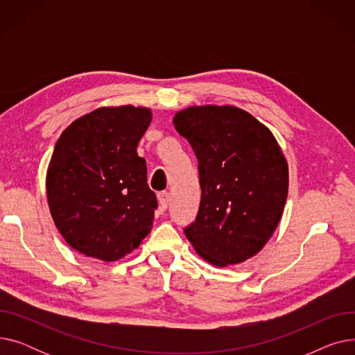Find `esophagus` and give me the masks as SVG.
<instances>
[{
  "label": "esophagus",
  "instance_id": "obj_1",
  "mask_svg": "<svg viewBox=\"0 0 355 355\" xmlns=\"http://www.w3.org/2000/svg\"><path fill=\"white\" fill-rule=\"evenodd\" d=\"M158 201H159L161 209L165 210L168 207V202H170V193H166V191L158 193Z\"/></svg>",
  "mask_w": 355,
  "mask_h": 355
}]
</instances>
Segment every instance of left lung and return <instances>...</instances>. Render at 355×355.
Here are the masks:
<instances>
[{"instance_id":"obj_1","label":"left lung","mask_w":355,"mask_h":355,"mask_svg":"<svg viewBox=\"0 0 355 355\" xmlns=\"http://www.w3.org/2000/svg\"><path fill=\"white\" fill-rule=\"evenodd\" d=\"M177 132L198 159L201 202L185 236L217 268L253 257L275 233L288 197V162L270 129L232 106L177 112Z\"/></svg>"}]
</instances>
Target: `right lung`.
<instances>
[{
	"instance_id": "add662e5",
	"label": "right lung",
	"mask_w": 355,
	"mask_h": 355,
	"mask_svg": "<svg viewBox=\"0 0 355 355\" xmlns=\"http://www.w3.org/2000/svg\"><path fill=\"white\" fill-rule=\"evenodd\" d=\"M151 119L148 107L102 106L73 121L55 142L47 201L71 249L116 262L151 232L158 202L137 153Z\"/></svg>"
}]
</instances>
